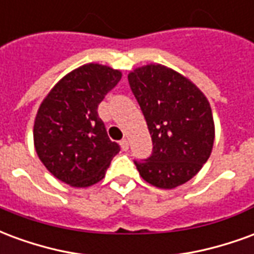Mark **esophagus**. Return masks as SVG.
I'll return each instance as SVG.
<instances>
[{
    "label": "esophagus",
    "instance_id": "1",
    "mask_svg": "<svg viewBox=\"0 0 254 254\" xmlns=\"http://www.w3.org/2000/svg\"><path fill=\"white\" fill-rule=\"evenodd\" d=\"M120 145H121V148L124 149V151H127V149H129V143H127V138H122L121 141H120Z\"/></svg>",
    "mask_w": 254,
    "mask_h": 254
}]
</instances>
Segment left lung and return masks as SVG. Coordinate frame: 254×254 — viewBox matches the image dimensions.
Here are the masks:
<instances>
[{
	"label": "left lung",
	"mask_w": 254,
	"mask_h": 254,
	"mask_svg": "<svg viewBox=\"0 0 254 254\" xmlns=\"http://www.w3.org/2000/svg\"><path fill=\"white\" fill-rule=\"evenodd\" d=\"M127 80L154 145L147 159L133 162L151 185L180 187L196 176L212 151L215 129L207 98L187 77L163 65L138 67Z\"/></svg>",
	"instance_id": "left-lung-1"
}]
</instances>
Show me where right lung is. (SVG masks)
Wrapping results in <instances>:
<instances>
[{
    "label": "right lung",
    "mask_w": 254,
    "mask_h": 254,
    "mask_svg": "<svg viewBox=\"0 0 254 254\" xmlns=\"http://www.w3.org/2000/svg\"><path fill=\"white\" fill-rule=\"evenodd\" d=\"M121 80V72L88 64L61 78L38 110L36 154L60 181L74 188L99 182L120 145L111 141L98 106Z\"/></svg>",
    "instance_id": "1"
}]
</instances>
